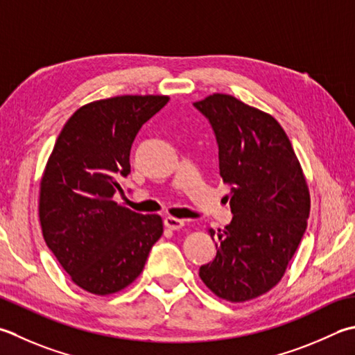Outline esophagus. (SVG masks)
<instances>
[{"label": "esophagus", "mask_w": 355, "mask_h": 355, "mask_svg": "<svg viewBox=\"0 0 355 355\" xmlns=\"http://www.w3.org/2000/svg\"><path fill=\"white\" fill-rule=\"evenodd\" d=\"M164 226L172 229V231H177V229H182L184 226V221L178 220L175 217H166L164 218Z\"/></svg>", "instance_id": "34e87169"}]
</instances>
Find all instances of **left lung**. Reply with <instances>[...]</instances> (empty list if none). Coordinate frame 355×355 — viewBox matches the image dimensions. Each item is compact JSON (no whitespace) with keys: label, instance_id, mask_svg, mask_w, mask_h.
<instances>
[{"label":"left lung","instance_id":"1","mask_svg":"<svg viewBox=\"0 0 355 355\" xmlns=\"http://www.w3.org/2000/svg\"><path fill=\"white\" fill-rule=\"evenodd\" d=\"M214 130L232 220L215 232L217 255L200 268L215 295L246 302L282 280L309 217V191L286 132L275 118L232 95L193 103Z\"/></svg>","mask_w":355,"mask_h":355}]
</instances>
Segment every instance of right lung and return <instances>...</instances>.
<instances>
[{
	"instance_id": "add662e5",
	"label": "right lung",
	"mask_w": 355,
	"mask_h": 355,
	"mask_svg": "<svg viewBox=\"0 0 355 355\" xmlns=\"http://www.w3.org/2000/svg\"><path fill=\"white\" fill-rule=\"evenodd\" d=\"M169 101L123 95L89 103L69 118L55 141L40 191V221L49 249L87 293H118L141 274L163 234L159 215L116 205L130 173L138 130Z\"/></svg>"
}]
</instances>
